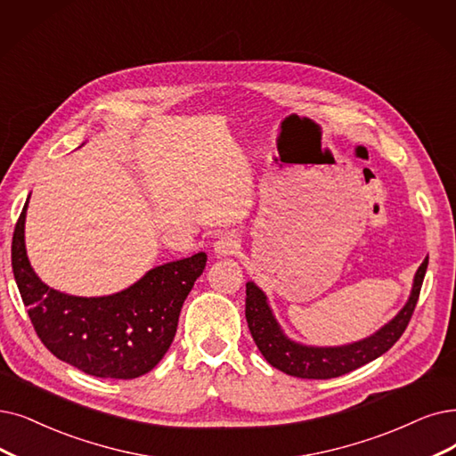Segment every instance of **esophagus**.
<instances>
[{
	"label": "esophagus",
	"instance_id": "34e87169",
	"mask_svg": "<svg viewBox=\"0 0 456 456\" xmlns=\"http://www.w3.org/2000/svg\"><path fill=\"white\" fill-rule=\"evenodd\" d=\"M238 248H240V238L233 233H223L213 245V250L218 258L232 256V254L238 252Z\"/></svg>",
	"mask_w": 456,
	"mask_h": 456
}]
</instances>
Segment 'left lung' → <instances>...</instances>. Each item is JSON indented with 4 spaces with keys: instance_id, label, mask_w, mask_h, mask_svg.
Instances as JSON below:
<instances>
[{
    "instance_id": "8db88e82",
    "label": "left lung",
    "mask_w": 456,
    "mask_h": 456,
    "mask_svg": "<svg viewBox=\"0 0 456 456\" xmlns=\"http://www.w3.org/2000/svg\"><path fill=\"white\" fill-rule=\"evenodd\" d=\"M427 265L428 258H425V262L419 265L413 277L410 297L393 320H389L384 327H379L370 337L342 346H306L297 340H291L282 331L275 314H273L264 289L248 281L245 316L250 335L269 365L288 376L330 379L348 374L378 359L379 355H384L403 337L417 305Z\"/></svg>"
}]
</instances>
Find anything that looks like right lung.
Segmentation results:
<instances>
[{"mask_svg":"<svg viewBox=\"0 0 456 456\" xmlns=\"http://www.w3.org/2000/svg\"><path fill=\"white\" fill-rule=\"evenodd\" d=\"M14 226V281L41 342L58 359L97 378L133 379L157 367L175 337L189 291L202 275L208 254L150 269L118 294L69 296L45 284L26 252V211Z\"/></svg>","mask_w":456,"mask_h":456,"instance_id":"add662e5","label":"right lung"}]
</instances>
